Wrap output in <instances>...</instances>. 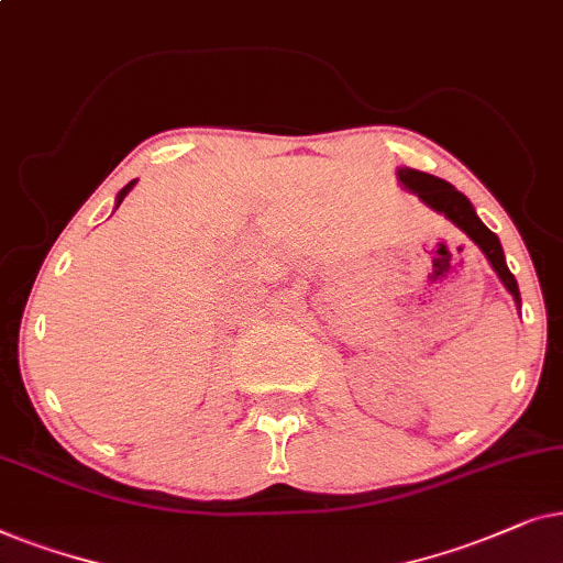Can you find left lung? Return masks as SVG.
<instances>
[{"instance_id": "left-lung-1", "label": "left lung", "mask_w": 563, "mask_h": 563, "mask_svg": "<svg viewBox=\"0 0 563 563\" xmlns=\"http://www.w3.org/2000/svg\"><path fill=\"white\" fill-rule=\"evenodd\" d=\"M396 177H399L404 190L415 192L427 208H432L434 213L445 216L453 227H459L463 234H466L471 242L482 250V254L489 260L492 269L501 280V286L509 290V296L515 298L517 309H520L522 306L520 288H517L515 275L509 273V267L505 262V250H501L497 234L486 229L484 221L478 219L474 206H471V200L466 198V195H463L461 190H455L451 183H445V179L427 175V172H419L411 167H399L396 169Z\"/></svg>"}]
</instances>
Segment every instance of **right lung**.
Instances as JSON below:
<instances>
[{
    "label": "right lung",
    "instance_id": "right-lung-1",
    "mask_svg": "<svg viewBox=\"0 0 563 563\" xmlns=\"http://www.w3.org/2000/svg\"><path fill=\"white\" fill-rule=\"evenodd\" d=\"M136 183H139V179H131V183H129V185H125V187H123V190H120V192H118V198H115V208H118L120 203H123V198H125V195H129V192L133 190V185H136Z\"/></svg>",
    "mask_w": 563,
    "mask_h": 563
}]
</instances>
